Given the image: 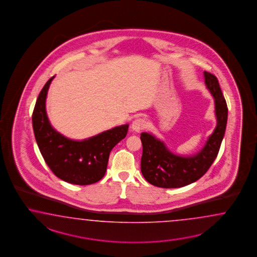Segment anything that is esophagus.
<instances>
[{"label":"esophagus","mask_w":257,"mask_h":257,"mask_svg":"<svg viewBox=\"0 0 257 257\" xmlns=\"http://www.w3.org/2000/svg\"><path fill=\"white\" fill-rule=\"evenodd\" d=\"M145 126H146V120L144 118H138L133 121L131 128L134 132L139 133L141 130H143Z\"/></svg>","instance_id":"obj_1"}]
</instances>
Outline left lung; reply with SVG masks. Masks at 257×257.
<instances>
[{"label": "left lung", "instance_id": "1", "mask_svg": "<svg viewBox=\"0 0 257 257\" xmlns=\"http://www.w3.org/2000/svg\"><path fill=\"white\" fill-rule=\"evenodd\" d=\"M206 88L214 99L216 126L200 151L192 155L172 153L166 143L152 133L143 132L141 172L148 182L162 188L183 187L199 180L208 171L219 153L226 122L227 105L218 79L204 71Z\"/></svg>", "mask_w": 257, "mask_h": 257}]
</instances>
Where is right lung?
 Masks as SVG:
<instances>
[{
    "mask_svg": "<svg viewBox=\"0 0 257 257\" xmlns=\"http://www.w3.org/2000/svg\"><path fill=\"white\" fill-rule=\"evenodd\" d=\"M54 77L46 83L36 100L33 113L36 143L58 178L76 185L95 183L104 177L110 152L126 137L129 124L116 126L82 140L66 138L51 125L46 109L48 91Z\"/></svg>",
    "mask_w": 257,
    "mask_h": 257,
    "instance_id": "1",
    "label": "right lung"
}]
</instances>
